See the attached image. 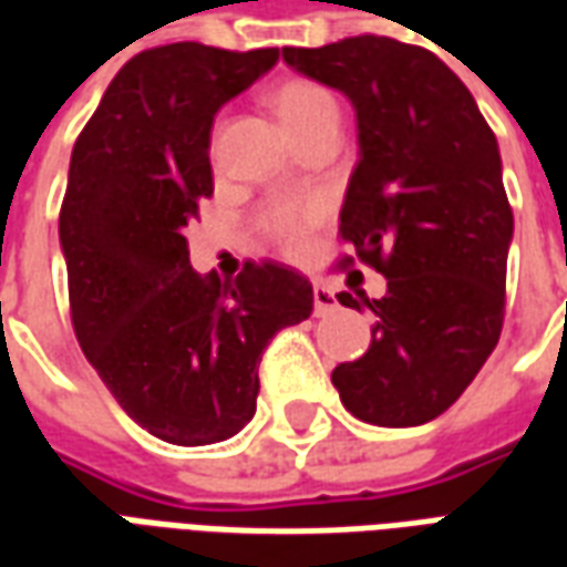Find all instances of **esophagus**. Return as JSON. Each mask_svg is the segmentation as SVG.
I'll list each match as a JSON object with an SVG mask.
<instances>
[{"mask_svg": "<svg viewBox=\"0 0 567 567\" xmlns=\"http://www.w3.org/2000/svg\"><path fill=\"white\" fill-rule=\"evenodd\" d=\"M312 300H316V316H328V312L337 309V297H333V291L328 285H312Z\"/></svg>", "mask_w": 567, "mask_h": 567, "instance_id": "1", "label": "esophagus"}]
</instances>
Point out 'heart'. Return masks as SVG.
I'll use <instances>...</instances> for the list:
<instances>
[{
	"mask_svg": "<svg viewBox=\"0 0 567 567\" xmlns=\"http://www.w3.org/2000/svg\"><path fill=\"white\" fill-rule=\"evenodd\" d=\"M272 112L279 115L282 127L288 130L291 140H300L307 133H316L321 127H340V105L333 100L328 87L316 81L291 79L279 84L270 96ZM319 221V209L307 203H291L279 199L264 212V227L272 239H279L285 248H300L307 234Z\"/></svg>",
	"mask_w": 567,
	"mask_h": 567,
	"instance_id": "obj_1",
	"label": "heart"
}]
</instances>
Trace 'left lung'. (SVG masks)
<instances>
[{
    "label": "left lung",
    "instance_id": "1",
    "mask_svg": "<svg viewBox=\"0 0 567 567\" xmlns=\"http://www.w3.org/2000/svg\"><path fill=\"white\" fill-rule=\"evenodd\" d=\"M282 60L355 109L340 236L389 282L380 300L340 295L373 312V340L331 380L361 422L425 425L462 398L504 324L513 212L495 133L462 79L419 44L355 35L282 48Z\"/></svg>",
    "mask_w": 567,
    "mask_h": 567
}]
</instances>
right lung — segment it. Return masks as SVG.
Listing matches in <instances>:
<instances>
[{
	"instance_id": "add662e5",
	"label": "right lung",
	"mask_w": 567,
	"mask_h": 567,
	"mask_svg": "<svg viewBox=\"0 0 567 567\" xmlns=\"http://www.w3.org/2000/svg\"><path fill=\"white\" fill-rule=\"evenodd\" d=\"M279 48H151L117 72L72 148L60 246L81 352L148 434L206 446L255 416L264 349L312 312V285L276 260L199 276L187 221L212 197L209 136L224 103Z\"/></svg>"
}]
</instances>
